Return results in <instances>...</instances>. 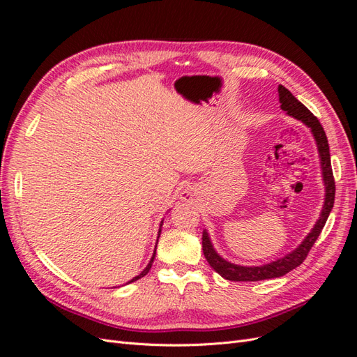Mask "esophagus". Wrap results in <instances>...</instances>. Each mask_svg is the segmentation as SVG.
<instances>
[{
    "mask_svg": "<svg viewBox=\"0 0 357 357\" xmlns=\"http://www.w3.org/2000/svg\"><path fill=\"white\" fill-rule=\"evenodd\" d=\"M185 199H186V198H185Z\"/></svg>",
    "mask_w": 357,
    "mask_h": 357,
    "instance_id": "obj_1",
    "label": "esophagus"
}]
</instances>
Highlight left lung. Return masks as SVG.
Segmentation results:
<instances>
[{
	"instance_id": "8db88e82",
	"label": "left lung",
	"mask_w": 357,
	"mask_h": 357,
	"mask_svg": "<svg viewBox=\"0 0 357 357\" xmlns=\"http://www.w3.org/2000/svg\"><path fill=\"white\" fill-rule=\"evenodd\" d=\"M278 100H280V107L282 110H284L289 116L298 119L304 125H307L312 137L316 139L317 150H319V156H320V165H321V176L323 181H325V204H323V208L320 213V218L316 222V225L312 226L311 232L305 236V240L302 241L294 252H290L284 257H280L277 261L261 265V266H241V265H235L228 261H225L222 256L218 255V252L214 250V247L211 244V240L208 236V232L204 231L202 232V252L207 262L210 266L214 269L215 273L220 274L223 278L231 280V282H259V280H268V278H277L287 274L291 269H295L299 266L302 262L305 261V257L308 252L311 250V247L314 245L316 240L319 238V235L325 226L329 213L332 211L333 207V201H335V180L332 174V167H331V153H329V144H328V138L325 131H323V126L320 125L319 119L312 114L307 107L298 101L289 89H286L284 86L278 84Z\"/></svg>"
}]
</instances>
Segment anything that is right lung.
I'll return each mask as SVG.
<instances>
[{
  "label": "right lung",
  "instance_id": "right-lung-1",
  "mask_svg": "<svg viewBox=\"0 0 357 357\" xmlns=\"http://www.w3.org/2000/svg\"><path fill=\"white\" fill-rule=\"evenodd\" d=\"M162 223H164V222H160V228H162ZM160 228H159V232H158V238H159V235H160ZM155 255H156V247H155V252H153V256H152V259H150V262L147 264V266L143 269V271H142V274H138L137 277H134L132 280H131V282H128V283H132V282H137V280L138 278H142V277H144L149 271H150V268H152V264H153V259H155Z\"/></svg>",
  "mask_w": 357,
  "mask_h": 357
}]
</instances>
